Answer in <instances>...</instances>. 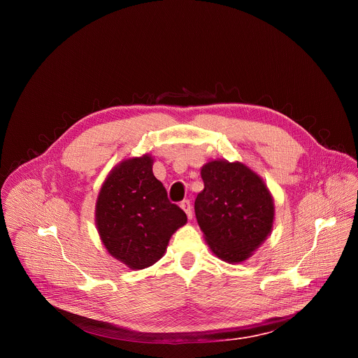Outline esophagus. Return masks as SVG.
Here are the masks:
<instances>
[{"instance_id":"obj_1","label":"esophagus","mask_w":358,"mask_h":358,"mask_svg":"<svg viewBox=\"0 0 358 358\" xmlns=\"http://www.w3.org/2000/svg\"><path fill=\"white\" fill-rule=\"evenodd\" d=\"M181 208L184 210V213L187 214V217H188V220H191L192 218V206H191V202L188 201V199H184V201H181Z\"/></svg>"}]
</instances>
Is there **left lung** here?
Returning a JSON list of instances; mask_svg holds the SVG:
<instances>
[{"instance_id":"obj_1","label":"left lung","mask_w":358,"mask_h":358,"mask_svg":"<svg viewBox=\"0 0 358 358\" xmlns=\"http://www.w3.org/2000/svg\"><path fill=\"white\" fill-rule=\"evenodd\" d=\"M203 189L195 217L211 250L225 262L248 259L272 231L275 208L259 176L241 163L210 162L201 169Z\"/></svg>"}]
</instances>
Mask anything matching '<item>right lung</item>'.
I'll use <instances>...</instances> for the list:
<instances>
[{
    "label": "right lung",
    "instance_id": "right-lung-1",
    "mask_svg": "<svg viewBox=\"0 0 358 358\" xmlns=\"http://www.w3.org/2000/svg\"><path fill=\"white\" fill-rule=\"evenodd\" d=\"M187 222L152 174L148 155L119 164L100 188L96 225L108 252L131 269L156 264L171 235Z\"/></svg>",
    "mask_w": 358,
    "mask_h": 358
}]
</instances>
